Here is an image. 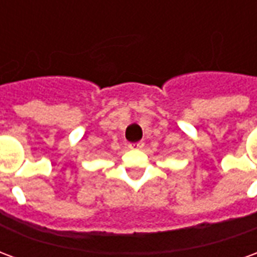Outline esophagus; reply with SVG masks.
Listing matches in <instances>:
<instances>
[{"label": "esophagus", "mask_w": 257, "mask_h": 257, "mask_svg": "<svg viewBox=\"0 0 257 257\" xmlns=\"http://www.w3.org/2000/svg\"><path fill=\"white\" fill-rule=\"evenodd\" d=\"M128 147L131 150H139V149L143 147V143H142V142H138V143H129Z\"/></svg>", "instance_id": "34e87169"}]
</instances>
